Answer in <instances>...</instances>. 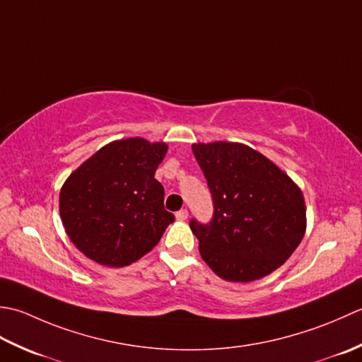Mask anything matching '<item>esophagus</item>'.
<instances>
[{"instance_id": "34e87169", "label": "esophagus", "mask_w": 362, "mask_h": 362, "mask_svg": "<svg viewBox=\"0 0 362 362\" xmlns=\"http://www.w3.org/2000/svg\"><path fill=\"white\" fill-rule=\"evenodd\" d=\"M175 216H176V220H180V222H184V220H187L189 212H187V209H181V211L176 212Z\"/></svg>"}]
</instances>
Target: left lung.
Masks as SVG:
<instances>
[{"label": "left lung", "mask_w": 362, "mask_h": 362, "mask_svg": "<svg viewBox=\"0 0 362 362\" xmlns=\"http://www.w3.org/2000/svg\"><path fill=\"white\" fill-rule=\"evenodd\" d=\"M192 150L214 200L209 225L190 222L203 261L233 283L256 281L281 267L306 231L301 189L248 145L218 140Z\"/></svg>", "instance_id": "1"}]
</instances>
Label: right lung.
<instances>
[{"mask_svg":"<svg viewBox=\"0 0 362 362\" xmlns=\"http://www.w3.org/2000/svg\"><path fill=\"white\" fill-rule=\"evenodd\" d=\"M168 145L144 137L114 140L71 172L59 194L65 233L88 259L124 267L158 245L175 216L154 178Z\"/></svg>","mask_w":362,"mask_h":362,"instance_id":"right-lung-1","label":"right lung"}]
</instances>
